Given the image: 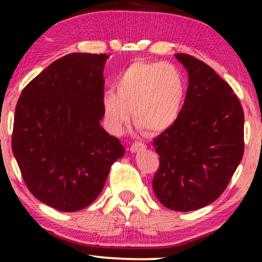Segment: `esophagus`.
Here are the masks:
<instances>
[{
  "mask_svg": "<svg viewBox=\"0 0 262 262\" xmlns=\"http://www.w3.org/2000/svg\"><path fill=\"white\" fill-rule=\"evenodd\" d=\"M146 148V145L144 143H141V142H135L134 144L130 146V151L131 152H137V151H141V150H144Z\"/></svg>",
  "mask_w": 262,
  "mask_h": 262,
  "instance_id": "34e87169",
  "label": "esophagus"
}]
</instances>
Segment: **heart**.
Returning <instances> with one entry per match:
<instances>
[{
	"mask_svg": "<svg viewBox=\"0 0 262 262\" xmlns=\"http://www.w3.org/2000/svg\"><path fill=\"white\" fill-rule=\"evenodd\" d=\"M117 92L105 91L101 105L106 127L120 135L130 121L157 134L169 128L180 116L186 99L184 75L174 64L135 60L119 75Z\"/></svg>",
	"mask_w": 262,
	"mask_h": 262,
	"instance_id": "b5f03b06",
	"label": "heart"
}]
</instances>
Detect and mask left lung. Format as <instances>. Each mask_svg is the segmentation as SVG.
Wrapping results in <instances>:
<instances>
[{
  "mask_svg": "<svg viewBox=\"0 0 262 262\" xmlns=\"http://www.w3.org/2000/svg\"><path fill=\"white\" fill-rule=\"evenodd\" d=\"M175 57L187 69L188 88L177 121L154 139L160 167L152 188L162 205L186 212L227 188L245 151V114L212 68L186 53Z\"/></svg>",
  "mask_w": 262,
  "mask_h": 262,
  "instance_id": "8db88e82",
  "label": "left lung"
}]
</instances>
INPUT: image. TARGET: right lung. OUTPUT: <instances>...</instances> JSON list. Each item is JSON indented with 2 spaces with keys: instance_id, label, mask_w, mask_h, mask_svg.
<instances>
[{
  "instance_id": "1",
  "label": "right lung",
  "mask_w": 262,
  "mask_h": 262,
  "mask_svg": "<svg viewBox=\"0 0 262 262\" xmlns=\"http://www.w3.org/2000/svg\"><path fill=\"white\" fill-rule=\"evenodd\" d=\"M105 53H69L34 77L17 100L12 149L27 188L64 212L87 207L123 157L100 125Z\"/></svg>"
}]
</instances>
